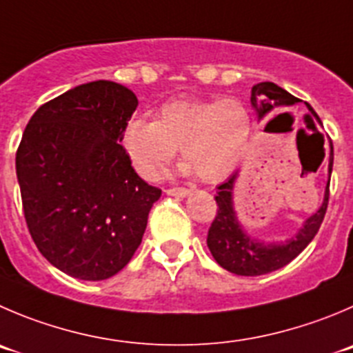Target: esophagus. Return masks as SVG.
<instances>
[{
  "mask_svg": "<svg viewBox=\"0 0 353 353\" xmlns=\"http://www.w3.org/2000/svg\"><path fill=\"white\" fill-rule=\"evenodd\" d=\"M168 196H174V197H187L190 194L189 189H183V187H173V189L164 190Z\"/></svg>",
  "mask_w": 353,
  "mask_h": 353,
  "instance_id": "1",
  "label": "esophagus"
}]
</instances>
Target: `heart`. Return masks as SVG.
I'll return each mask as SVG.
<instances>
[{
    "mask_svg": "<svg viewBox=\"0 0 353 353\" xmlns=\"http://www.w3.org/2000/svg\"><path fill=\"white\" fill-rule=\"evenodd\" d=\"M250 135L251 116L239 100L185 99L164 103L156 121L130 119L121 143L142 179L156 180L180 147L183 173L196 171L203 182L216 183L239 166Z\"/></svg>",
    "mask_w": 353,
    "mask_h": 353,
    "instance_id": "1",
    "label": "heart"
}]
</instances>
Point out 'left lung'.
<instances>
[{"label":"left lung","instance_id":"1","mask_svg":"<svg viewBox=\"0 0 353 353\" xmlns=\"http://www.w3.org/2000/svg\"><path fill=\"white\" fill-rule=\"evenodd\" d=\"M298 102H301V100H298L296 97L288 93L286 90L277 86L275 83L263 81L251 88V105H253L258 119H263L265 116L272 114L274 110L296 105ZM307 107L312 116L317 119V123L322 124L315 110L308 103ZM321 140L322 149H324L322 135ZM324 156H322V159H324ZM331 171H333V143L330 140L327 185H325L324 201H322L321 208L305 220L303 227L293 237L286 241H277V243H265V241L254 239L241 225L236 208H234V185H236L237 174H239V171H236L227 182L218 185V192L214 196L218 211L210 230H208L206 243L216 263L236 275H251L253 277V275H263L268 274V272L277 270V268H283L284 265L293 261L310 244L315 234L319 232L322 220H324L325 210H327V199H330Z\"/></svg>","mask_w":353,"mask_h":353}]
</instances>
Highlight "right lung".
<instances>
[{
	"instance_id": "obj_1",
	"label": "right lung",
	"mask_w": 353,
	"mask_h": 353,
	"mask_svg": "<svg viewBox=\"0 0 353 353\" xmlns=\"http://www.w3.org/2000/svg\"><path fill=\"white\" fill-rule=\"evenodd\" d=\"M137 105L132 90L99 79L46 102L23 130L15 168L29 232L76 279L103 281L124 268L161 197L121 145Z\"/></svg>"
}]
</instances>
